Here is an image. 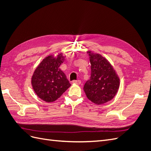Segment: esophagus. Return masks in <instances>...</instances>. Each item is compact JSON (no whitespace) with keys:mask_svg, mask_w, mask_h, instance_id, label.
Masks as SVG:
<instances>
[{"mask_svg":"<svg viewBox=\"0 0 151 151\" xmlns=\"http://www.w3.org/2000/svg\"><path fill=\"white\" fill-rule=\"evenodd\" d=\"M74 84H77V85H79L81 84V81L80 80H77V81H74L72 82Z\"/></svg>","mask_w":151,"mask_h":151,"instance_id":"34e87169","label":"esophagus"}]
</instances>
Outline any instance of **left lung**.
<instances>
[{"label": "left lung", "mask_w": 151, "mask_h": 151, "mask_svg": "<svg viewBox=\"0 0 151 151\" xmlns=\"http://www.w3.org/2000/svg\"><path fill=\"white\" fill-rule=\"evenodd\" d=\"M88 53L91 64V74L90 79L84 86V91L91 101L102 104L115 96L119 89L120 79L106 58L100 54Z\"/></svg>", "instance_id": "1"}]
</instances>
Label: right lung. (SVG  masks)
<instances>
[{"label":"right lung","instance_id":"right-lung-1","mask_svg":"<svg viewBox=\"0 0 151 151\" xmlns=\"http://www.w3.org/2000/svg\"><path fill=\"white\" fill-rule=\"evenodd\" d=\"M62 53L57 58L50 55L36 67L31 79V84L38 96L47 103L55 101L71 84L59 67L64 62Z\"/></svg>","mask_w":151,"mask_h":151}]
</instances>
